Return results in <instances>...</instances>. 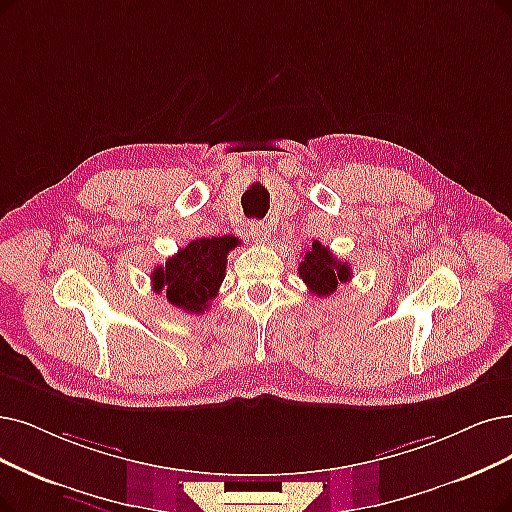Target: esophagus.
<instances>
[{
	"label": "esophagus",
	"mask_w": 512,
	"mask_h": 512,
	"mask_svg": "<svg viewBox=\"0 0 512 512\" xmlns=\"http://www.w3.org/2000/svg\"><path fill=\"white\" fill-rule=\"evenodd\" d=\"M248 227H250V235H252V239L256 243H264V241L269 239V235H271L267 222H262V220H252Z\"/></svg>",
	"instance_id": "obj_1"
}]
</instances>
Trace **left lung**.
<instances>
[{
    "label": "left lung",
    "mask_w": 512,
    "mask_h": 512,
    "mask_svg": "<svg viewBox=\"0 0 512 512\" xmlns=\"http://www.w3.org/2000/svg\"><path fill=\"white\" fill-rule=\"evenodd\" d=\"M298 275L306 283L309 292L317 296H330L338 290V283L351 281L353 273L349 262L338 260L330 248H325L319 241H313L300 262Z\"/></svg>",
    "instance_id": "8db88e82"
}]
</instances>
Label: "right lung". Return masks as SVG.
I'll list each match as a JSON object with an SVG mask.
<instances>
[{"label": "right lung", "instance_id": "add662e5", "mask_svg": "<svg viewBox=\"0 0 512 512\" xmlns=\"http://www.w3.org/2000/svg\"><path fill=\"white\" fill-rule=\"evenodd\" d=\"M239 245L233 235L199 237L187 248H180L166 267H157L151 273L153 290L166 292L172 306L187 313H203L216 298L220 283L227 271V254Z\"/></svg>", "mask_w": 512, "mask_h": 512}]
</instances>
